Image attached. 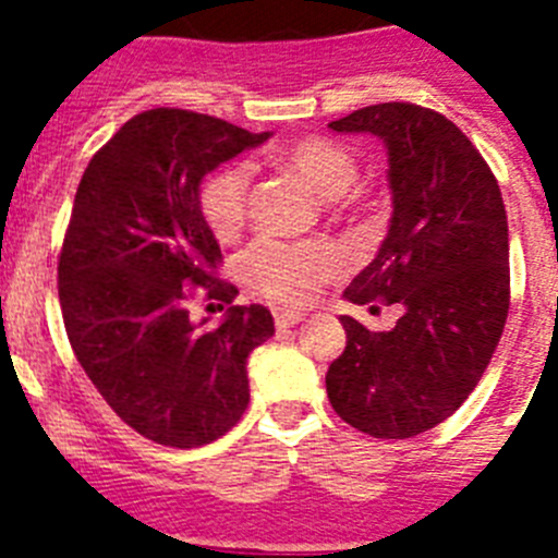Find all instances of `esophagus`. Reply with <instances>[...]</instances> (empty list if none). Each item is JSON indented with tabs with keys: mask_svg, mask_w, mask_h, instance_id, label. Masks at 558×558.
I'll return each instance as SVG.
<instances>
[{
	"mask_svg": "<svg viewBox=\"0 0 558 558\" xmlns=\"http://www.w3.org/2000/svg\"><path fill=\"white\" fill-rule=\"evenodd\" d=\"M274 318H276V327L288 329V327H295V324H302L304 322V313H299V310L279 307L274 313Z\"/></svg>",
	"mask_w": 558,
	"mask_h": 558,
	"instance_id": "34e87169",
	"label": "esophagus"
}]
</instances>
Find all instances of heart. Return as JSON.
<instances>
[{"instance_id": "1", "label": "heart", "mask_w": 558, "mask_h": 558, "mask_svg": "<svg viewBox=\"0 0 558 558\" xmlns=\"http://www.w3.org/2000/svg\"><path fill=\"white\" fill-rule=\"evenodd\" d=\"M279 167L310 186L324 201L343 198L357 181V165L347 147L310 136L279 153ZM251 172L245 165L220 167L201 186V211L218 240H234L248 218ZM343 270V254L332 243H282L256 240L240 259V274L254 293L279 304H307Z\"/></svg>"}]
</instances>
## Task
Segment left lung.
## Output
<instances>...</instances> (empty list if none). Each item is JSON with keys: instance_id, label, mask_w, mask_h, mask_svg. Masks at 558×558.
Returning <instances> with one entry per match:
<instances>
[{"instance_id": "obj_1", "label": "left lung", "mask_w": 558, "mask_h": 558, "mask_svg": "<svg viewBox=\"0 0 558 558\" xmlns=\"http://www.w3.org/2000/svg\"><path fill=\"white\" fill-rule=\"evenodd\" d=\"M388 150L393 215L347 302L397 304V327L368 332L340 315L347 349L327 372L335 413L374 438L441 425L475 391L509 315V220L495 172L445 113L379 102L329 122Z\"/></svg>"}]
</instances>
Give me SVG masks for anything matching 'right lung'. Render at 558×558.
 I'll use <instances>...</instances> for the list:
<instances>
[{"mask_svg":"<svg viewBox=\"0 0 558 558\" xmlns=\"http://www.w3.org/2000/svg\"><path fill=\"white\" fill-rule=\"evenodd\" d=\"M270 133L181 108H150L95 153L58 256V299L86 377L128 427L156 445L204 447L248 408V354L274 335L263 304H232L215 330L189 299L234 302L215 276L220 245L201 181Z\"/></svg>","mask_w":558,"mask_h":558,"instance_id":"obj_1","label":"right lung"}]
</instances>
